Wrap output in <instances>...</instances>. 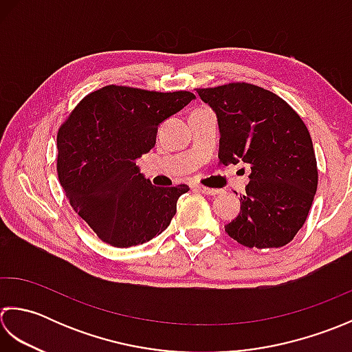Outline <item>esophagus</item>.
I'll list each match as a JSON object with an SVG mask.
<instances>
[{
  "label": "esophagus",
  "mask_w": 352,
  "mask_h": 352,
  "mask_svg": "<svg viewBox=\"0 0 352 352\" xmlns=\"http://www.w3.org/2000/svg\"><path fill=\"white\" fill-rule=\"evenodd\" d=\"M197 190L200 192H204V195H206V196H216V195H219V192H220V190L210 188V186H205V185H197Z\"/></svg>",
  "instance_id": "esophagus-1"
}]
</instances>
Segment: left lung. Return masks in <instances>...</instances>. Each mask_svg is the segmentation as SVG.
<instances>
[{"label": "left lung", "instance_id": "left-lung-1", "mask_svg": "<svg viewBox=\"0 0 352 352\" xmlns=\"http://www.w3.org/2000/svg\"><path fill=\"white\" fill-rule=\"evenodd\" d=\"M217 113L220 164L250 167L241 211L225 226L240 245L283 248L308 217L318 190L311 136L293 107L246 82L196 89Z\"/></svg>", "mask_w": 352, "mask_h": 352}]
</instances>
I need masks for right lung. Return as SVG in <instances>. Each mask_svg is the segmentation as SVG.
Returning a JSON list of instances; mask_svg holds the SVG:
<instances>
[{
  "label": "right lung",
  "instance_id": "add662e5",
  "mask_svg": "<svg viewBox=\"0 0 352 352\" xmlns=\"http://www.w3.org/2000/svg\"><path fill=\"white\" fill-rule=\"evenodd\" d=\"M195 98L107 85L83 97L57 131V176L73 210L116 248L152 240L176 214L188 185L150 184L135 161L155 147L160 123Z\"/></svg>",
  "mask_w": 352,
  "mask_h": 352
}]
</instances>
